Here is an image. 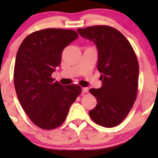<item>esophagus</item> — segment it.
<instances>
[{"mask_svg": "<svg viewBox=\"0 0 158 158\" xmlns=\"http://www.w3.org/2000/svg\"><path fill=\"white\" fill-rule=\"evenodd\" d=\"M82 91L83 93H88V88H82Z\"/></svg>", "mask_w": 158, "mask_h": 158, "instance_id": "esophagus-1", "label": "esophagus"}]
</instances>
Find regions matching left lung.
<instances>
[{
  "mask_svg": "<svg viewBox=\"0 0 158 158\" xmlns=\"http://www.w3.org/2000/svg\"><path fill=\"white\" fill-rule=\"evenodd\" d=\"M92 41L98 49L97 68L102 86L91 88L96 107L89 111L91 119L107 128L117 126L128 115L137 98L139 64L127 38L109 26H93L77 30Z\"/></svg>",
  "mask_w": 158,
  "mask_h": 158,
  "instance_id": "obj_1",
  "label": "left lung"
}]
</instances>
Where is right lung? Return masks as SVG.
<instances>
[{
  "mask_svg": "<svg viewBox=\"0 0 158 158\" xmlns=\"http://www.w3.org/2000/svg\"><path fill=\"white\" fill-rule=\"evenodd\" d=\"M77 37L73 30L42 29L28 35L17 52L14 75L17 97L41 129L60 127L82 91L81 86L62 85L51 77L60 66L63 49Z\"/></svg>",
  "mask_w": 158,
  "mask_h": 158,
  "instance_id": "add662e5",
  "label": "right lung"
}]
</instances>
